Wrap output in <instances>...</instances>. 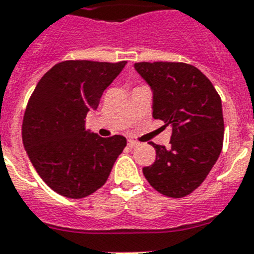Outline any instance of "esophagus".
<instances>
[{
  "mask_svg": "<svg viewBox=\"0 0 254 254\" xmlns=\"http://www.w3.org/2000/svg\"><path fill=\"white\" fill-rule=\"evenodd\" d=\"M138 145H140V143H138L137 141L128 140V146H129V147H136V146H138Z\"/></svg>",
  "mask_w": 254,
  "mask_h": 254,
  "instance_id": "esophagus-1",
  "label": "esophagus"
}]
</instances>
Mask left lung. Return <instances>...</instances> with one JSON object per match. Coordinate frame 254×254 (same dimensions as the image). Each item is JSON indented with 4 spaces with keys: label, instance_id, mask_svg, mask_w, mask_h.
<instances>
[{
    "label": "left lung",
    "instance_id": "left-lung-1",
    "mask_svg": "<svg viewBox=\"0 0 254 254\" xmlns=\"http://www.w3.org/2000/svg\"><path fill=\"white\" fill-rule=\"evenodd\" d=\"M152 90V117L172 127L170 147L150 142L156 159L142 169L159 193L181 198L202 185L223 149L221 99L197 67L183 62H138Z\"/></svg>",
    "mask_w": 254,
    "mask_h": 254
}]
</instances>
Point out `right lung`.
<instances>
[{"mask_svg": "<svg viewBox=\"0 0 254 254\" xmlns=\"http://www.w3.org/2000/svg\"><path fill=\"white\" fill-rule=\"evenodd\" d=\"M64 61L38 82L22 120V142L40 178L61 196L82 198L107 182L126 137L86 131L85 118L126 66Z\"/></svg>", "mask_w": 254, "mask_h": 254, "instance_id": "add662e5", "label": "right lung"}]
</instances>
